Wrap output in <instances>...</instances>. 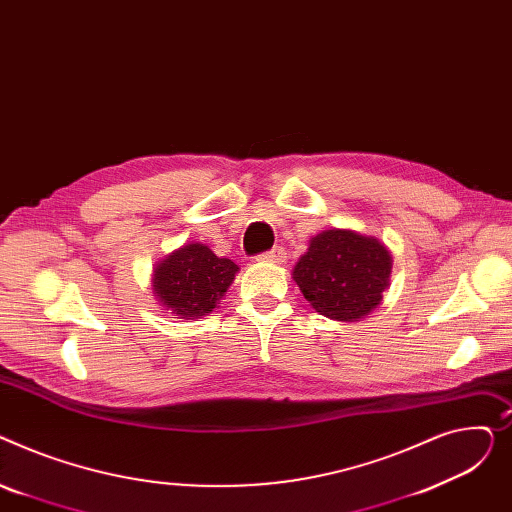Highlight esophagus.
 Returning <instances> with one entry per match:
<instances>
[{
  "label": "esophagus",
  "instance_id": "obj_1",
  "mask_svg": "<svg viewBox=\"0 0 512 512\" xmlns=\"http://www.w3.org/2000/svg\"><path fill=\"white\" fill-rule=\"evenodd\" d=\"M285 258H287V254H285V250H283L281 246H277V248H273V250H268V252H262V254L258 256V260H262V262H273V264H281V262H285Z\"/></svg>",
  "mask_w": 512,
  "mask_h": 512
}]
</instances>
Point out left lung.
Instances as JSON below:
<instances>
[{"instance_id":"left-lung-1","label":"left lung","mask_w":512,"mask_h":512,"mask_svg":"<svg viewBox=\"0 0 512 512\" xmlns=\"http://www.w3.org/2000/svg\"><path fill=\"white\" fill-rule=\"evenodd\" d=\"M390 254L374 237L328 229L312 237L293 279L316 312L353 322L368 316L388 287Z\"/></svg>"}]
</instances>
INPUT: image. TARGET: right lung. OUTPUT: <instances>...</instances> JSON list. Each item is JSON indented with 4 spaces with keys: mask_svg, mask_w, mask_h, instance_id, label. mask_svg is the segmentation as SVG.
Instances as JSON below:
<instances>
[{
    "mask_svg": "<svg viewBox=\"0 0 512 512\" xmlns=\"http://www.w3.org/2000/svg\"><path fill=\"white\" fill-rule=\"evenodd\" d=\"M235 273L237 264L229 258L215 256L204 244H188L155 268L153 287L167 310L190 320L217 308Z\"/></svg>",
    "mask_w": 512,
    "mask_h": 512,
    "instance_id": "add662e5",
    "label": "right lung"
}]
</instances>
